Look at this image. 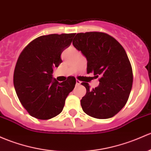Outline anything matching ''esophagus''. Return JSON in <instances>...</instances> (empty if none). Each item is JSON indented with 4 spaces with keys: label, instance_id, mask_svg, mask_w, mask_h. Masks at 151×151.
<instances>
[{
    "label": "esophagus",
    "instance_id": "34e87169",
    "mask_svg": "<svg viewBox=\"0 0 151 151\" xmlns=\"http://www.w3.org/2000/svg\"><path fill=\"white\" fill-rule=\"evenodd\" d=\"M76 84H77V85H80L81 84V82L80 80H76Z\"/></svg>",
    "mask_w": 151,
    "mask_h": 151
}]
</instances>
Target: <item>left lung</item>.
Masks as SVG:
<instances>
[{
  "label": "left lung",
  "mask_w": 151,
  "mask_h": 151,
  "mask_svg": "<svg viewBox=\"0 0 151 151\" xmlns=\"http://www.w3.org/2000/svg\"><path fill=\"white\" fill-rule=\"evenodd\" d=\"M73 45L88 61L87 73L99 77V85L90 90L89 84L81 100L82 110L96 119H109L120 111L129 98L133 82L131 63L121 44L101 32L77 33Z\"/></svg>",
  "instance_id": "left-lung-1"
}]
</instances>
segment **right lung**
I'll use <instances>...</instances> for the list:
<instances>
[{"label": "right lung", "instance_id": "right-lung-1", "mask_svg": "<svg viewBox=\"0 0 151 151\" xmlns=\"http://www.w3.org/2000/svg\"><path fill=\"white\" fill-rule=\"evenodd\" d=\"M74 33L38 37L20 53L14 73L19 100L30 116L38 119L53 118L62 111L66 97L74 90L76 79L52 80L53 69L62 62L61 54L71 45Z\"/></svg>", "mask_w": 151, "mask_h": 151}]
</instances>
